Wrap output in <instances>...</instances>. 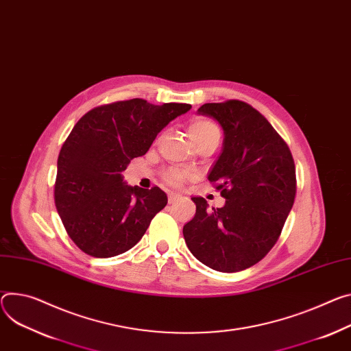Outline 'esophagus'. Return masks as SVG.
Returning <instances> with one entry per match:
<instances>
[{
	"instance_id": "obj_1",
	"label": "esophagus",
	"mask_w": 351,
	"mask_h": 351,
	"mask_svg": "<svg viewBox=\"0 0 351 351\" xmlns=\"http://www.w3.org/2000/svg\"><path fill=\"white\" fill-rule=\"evenodd\" d=\"M178 199H180V195H179V193L171 192V193L168 195V200H169V203H173V202H176Z\"/></svg>"
}]
</instances>
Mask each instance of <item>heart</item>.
Segmentation results:
<instances>
[{
    "label": "heart",
    "mask_w": 351,
    "mask_h": 351,
    "mask_svg": "<svg viewBox=\"0 0 351 351\" xmlns=\"http://www.w3.org/2000/svg\"><path fill=\"white\" fill-rule=\"evenodd\" d=\"M189 134H190V138L193 140V143L197 144L199 141L204 140L208 136L219 134V130L214 123L204 119H196L189 127ZM186 176H187V172L178 168H172L165 173V179L172 184H180Z\"/></svg>",
    "instance_id": "heart-1"
}]
</instances>
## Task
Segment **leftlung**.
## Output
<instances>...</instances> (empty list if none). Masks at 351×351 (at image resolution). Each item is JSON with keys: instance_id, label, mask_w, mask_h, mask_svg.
Instances as JSON below:
<instances>
[{"instance_id": "8db88e82", "label": "left lung", "mask_w": 351, "mask_h": 351, "mask_svg": "<svg viewBox=\"0 0 351 351\" xmlns=\"http://www.w3.org/2000/svg\"><path fill=\"white\" fill-rule=\"evenodd\" d=\"M197 113L224 130L208 180L221 189L226 204L208 210L206 199L192 197L196 214L183 237L203 265L241 271L262 261L281 234L297 192L294 159L265 116L245 102L204 104Z\"/></svg>"}]
</instances>
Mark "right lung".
I'll list each match as a JSON object with an SVG mask.
<instances>
[{"instance_id":"1","label":"right lung","mask_w":351,"mask_h":351,"mask_svg":"<svg viewBox=\"0 0 351 351\" xmlns=\"http://www.w3.org/2000/svg\"><path fill=\"white\" fill-rule=\"evenodd\" d=\"M190 108L136 98L95 108L74 125L58 154L54 202L69 237L82 252L112 258L143 238L168 197L156 186H129L121 172Z\"/></svg>"}]
</instances>
